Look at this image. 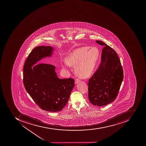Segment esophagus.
<instances>
[{"label":"esophagus","instance_id":"1","mask_svg":"<svg viewBox=\"0 0 146 146\" xmlns=\"http://www.w3.org/2000/svg\"><path fill=\"white\" fill-rule=\"evenodd\" d=\"M81 81L80 79H76V80H75V83L76 84H78V83H79V82H80Z\"/></svg>","mask_w":146,"mask_h":146}]
</instances>
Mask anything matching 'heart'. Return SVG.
<instances>
[{"instance_id":"heart-1","label":"heart","mask_w":146,"mask_h":146,"mask_svg":"<svg viewBox=\"0 0 146 146\" xmlns=\"http://www.w3.org/2000/svg\"><path fill=\"white\" fill-rule=\"evenodd\" d=\"M83 47L76 49L69 54L66 61L62 64L63 70H67L69 65H77L76 72L78 76L82 78L88 76L92 72L99 57V52L96 47L91 49Z\"/></svg>"}]
</instances>
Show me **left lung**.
I'll return each mask as SVG.
<instances>
[{
	"label": "left lung",
	"instance_id": "8db88e82",
	"mask_svg": "<svg viewBox=\"0 0 146 146\" xmlns=\"http://www.w3.org/2000/svg\"><path fill=\"white\" fill-rule=\"evenodd\" d=\"M96 42L104 47L100 65L88 81V97L92 105L100 107L116 99L123 80V70L116 51L102 41Z\"/></svg>",
	"mask_w": 146,
	"mask_h": 146
}]
</instances>
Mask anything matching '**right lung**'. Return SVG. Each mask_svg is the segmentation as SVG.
<instances>
[{
  "label": "right lung",
  "instance_id": "add662e5",
  "mask_svg": "<svg viewBox=\"0 0 146 146\" xmlns=\"http://www.w3.org/2000/svg\"><path fill=\"white\" fill-rule=\"evenodd\" d=\"M52 50L51 47L44 46L32 50L24 64L23 80L26 91L41 110L58 112L66 105L74 80L59 79L52 64H37L42 58L50 56Z\"/></svg>",
  "mask_w": 146,
  "mask_h": 146
}]
</instances>
